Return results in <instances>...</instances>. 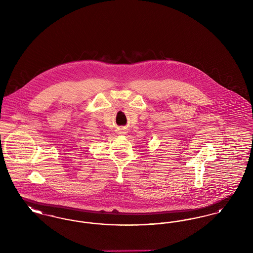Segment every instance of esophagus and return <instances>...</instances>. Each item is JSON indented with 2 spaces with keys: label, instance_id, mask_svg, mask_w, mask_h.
Instances as JSON below:
<instances>
[{
  "label": "esophagus",
  "instance_id": "1",
  "mask_svg": "<svg viewBox=\"0 0 253 253\" xmlns=\"http://www.w3.org/2000/svg\"><path fill=\"white\" fill-rule=\"evenodd\" d=\"M119 132H120L121 134H124V133H126V131H125V130H123V129H121V131Z\"/></svg>",
  "mask_w": 253,
  "mask_h": 253
}]
</instances>
